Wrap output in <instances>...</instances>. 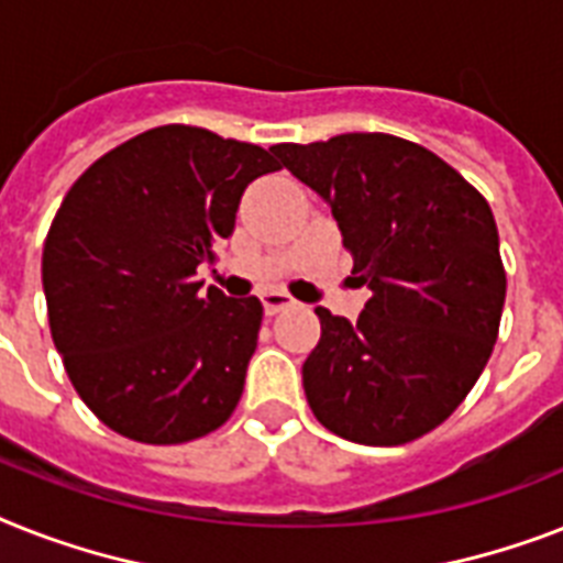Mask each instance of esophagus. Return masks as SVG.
<instances>
[{
  "mask_svg": "<svg viewBox=\"0 0 563 563\" xmlns=\"http://www.w3.org/2000/svg\"><path fill=\"white\" fill-rule=\"evenodd\" d=\"M260 300H263V309H266V314H277L295 303V300H291L286 291H266V295L260 297Z\"/></svg>",
  "mask_w": 563,
  "mask_h": 563,
  "instance_id": "34e87169",
  "label": "esophagus"
}]
</instances>
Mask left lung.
Listing matches in <instances>:
<instances>
[{"label":"left lung","mask_w":563,"mask_h":563,"mask_svg":"<svg viewBox=\"0 0 563 563\" xmlns=\"http://www.w3.org/2000/svg\"><path fill=\"white\" fill-rule=\"evenodd\" d=\"M272 153L329 205L355 280L373 291L355 323L314 309L309 408L358 445H405L433 431L468 396L497 341L506 272L492 208L440 155L385 132Z\"/></svg>","instance_id":"8db88e82"}]
</instances>
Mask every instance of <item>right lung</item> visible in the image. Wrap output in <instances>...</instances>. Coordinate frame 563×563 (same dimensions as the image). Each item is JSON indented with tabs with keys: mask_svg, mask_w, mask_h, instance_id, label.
I'll use <instances>...</instances> for the list:
<instances>
[{
	"mask_svg": "<svg viewBox=\"0 0 563 563\" xmlns=\"http://www.w3.org/2000/svg\"><path fill=\"white\" fill-rule=\"evenodd\" d=\"M280 170L257 144L155 126L91 164L43 249L57 353L80 399L121 437L176 445L234 413L257 350V297L202 289L254 178Z\"/></svg>",
	"mask_w": 563,
	"mask_h": 563,
	"instance_id": "right-lung-1",
	"label": "right lung"
}]
</instances>
